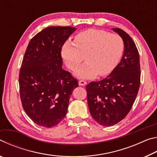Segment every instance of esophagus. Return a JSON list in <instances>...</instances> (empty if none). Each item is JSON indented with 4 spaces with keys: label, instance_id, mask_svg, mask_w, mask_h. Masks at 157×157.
Returning <instances> with one entry per match:
<instances>
[{
    "label": "esophagus",
    "instance_id": "esophagus-1",
    "mask_svg": "<svg viewBox=\"0 0 157 157\" xmlns=\"http://www.w3.org/2000/svg\"><path fill=\"white\" fill-rule=\"evenodd\" d=\"M86 82L84 81V80H79V86H85V85H86Z\"/></svg>",
    "mask_w": 157,
    "mask_h": 157
}]
</instances>
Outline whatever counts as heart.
<instances>
[{
	"label": "heart",
	"instance_id": "1",
	"mask_svg": "<svg viewBox=\"0 0 157 157\" xmlns=\"http://www.w3.org/2000/svg\"><path fill=\"white\" fill-rule=\"evenodd\" d=\"M124 50V42L116 34L96 29L79 33L75 43L67 41L61 54L67 67L75 70L84 59L86 62L74 75L79 79H92L98 74L105 76L112 72L118 64Z\"/></svg>",
	"mask_w": 157,
	"mask_h": 157
}]
</instances>
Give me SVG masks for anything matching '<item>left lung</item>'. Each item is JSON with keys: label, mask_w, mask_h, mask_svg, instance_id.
Masks as SVG:
<instances>
[{"label": "left lung", "mask_w": 157, "mask_h": 157, "mask_svg": "<svg viewBox=\"0 0 157 157\" xmlns=\"http://www.w3.org/2000/svg\"><path fill=\"white\" fill-rule=\"evenodd\" d=\"M112 30L123 39L124 50L120 63L107 78L86 85L87 102L92 118L105 127L112 126L126 117L136 100L140 82L139 54L128 34Z\"/></svg>", "instance_id": "left-lung-1"}]
</instances>
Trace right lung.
Segmentation results:
<instances>
[{
	"label": "right lung",
	"mask_w": 157,
	"mask_h": 157,
	"mask_svg": "<svg viewBox=\"0 0 157 157\" xmlns=\"http://www.w3.org/2000/svg\"><path fill=\"white\" fill-rule=\"evenodd\" d=\"M76 28L52 26L37 33L25 50L19 73L23 109L34 123L56 126L66 114L78 80L62 69L61 50Z\"/></svg>",
	"instance_id": "1"
}]
</instances>
